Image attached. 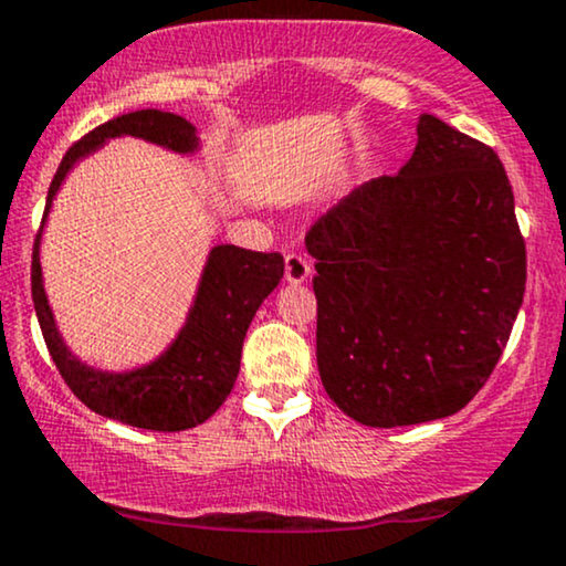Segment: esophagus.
Returning a JSON list of instances; mask_svg holds the SVG:
<instances>
[{
    "label": "esophagus",
    "mask_w": 566,
    "mask_h": 566,
    "mask_svg": "<svg viewBox=\"0 0 566 566\" xmlns=\"http://www.w3.org/2000/svg\"><path fill=\"white\" fill-rule=\"evenodd\" d=\"M311 261H307L305 253H300V250H292L287 253V259H284V279H287L290 284H300L305 282L307 276H311Z\"/></svg>",
    "instance_id": "obj_1"
}]
</instances>
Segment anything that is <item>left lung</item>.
I'll use <instances>...</instances> for the list:
<instances>
[{
  "instance_id": "1",
  "label": "left lung",
  "mask_w": 566,
  "mask_h": 566,
  "mask_svg": "<svg viewBox=\"0 0 566 566\" xmlns=\"http://www.w3.org/2000/svg\"><path fill=\"white\" fill-rule=\"evenodd\" d=\"M316 357L357 423L395 428L462 410L496 368L525 295L527 255L496 151L433 114L395 177L307 232Z\"/></svg>"
}]
</instances>
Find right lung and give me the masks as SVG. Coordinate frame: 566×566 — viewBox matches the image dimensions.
Instances as JSON below:
<instances>
[{"label": "right lung", "mask_w": 566, "mask_h": 566, "mask_svg": "<svg viewBox=\"0 0 566 566\" xmlns=\"http://www.w3.org/2000/svg\"><path fill=\"white\" fill-rule=\"evenodd\" d=\"M119 135H135L177 154H192L198 148L196 127L171 112L140 109L98 125L64 154L49 185L41 230H44L46 213L52 209L64 175L75 167L77 159L96 151L106 138H119ZM41 230L35 234L31 263L33 307L49 355L73 395L104 418L133 428H148V431H185L209 420L238 381L245 332L255 311L274 292L284 274L282 255L255 253L238 245L213 248L200 276L188 321L167 353L159 360L127 370V374H106L77 360L56 332L44 282H41Z\"/></svg>", "instance_id": "obj_1"}]
</instances>
